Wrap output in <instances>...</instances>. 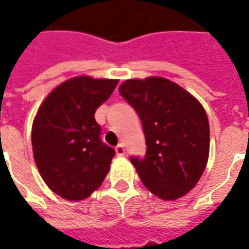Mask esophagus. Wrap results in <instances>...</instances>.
I'll use <instances>...</instances> for the list:
<instances>
[{
  "label": "esophagus",
  "mask_w": 249,
  "mask_h": 249,
  "mask_svg": "<svg viewBox=\"0 0 249 249\" xmlns=\"http://www.w3.org/2000/svg\"><path fill=\"white\" fill-rule=\"evenodd\" d=\"M116 155L120 157H123L125 155V148L123 144H120V145L116 146Z\"/></svg>",
  "instance_id": "obj_1"
}]
</instances>
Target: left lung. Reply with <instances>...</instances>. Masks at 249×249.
<instances>
[{
  "instance_id": "obj_1",
  "label": "left lung",
  "mask_w": 249,
  "mask_h": 249,
  "mask_svg": "<svg viewBox=\"0 0 249 249\" xmlns=\"http://www.w3.org/2000/svg\"><path fill=\"white\" fill-rule=\"evenodd\" d=\"M119 92L144 128L145 157L130 159L142 184L161 200L185 196L208 162L209 123L203 105L164 77L125 80Z\"/></svg>"
}]
</instances>
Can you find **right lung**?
<instances>
[{"label": "right lung", "mask_w": 249, "mask_h": 249, "mask_svg": "<svg viewBox=\"0 0 249 249\" xmlns=\"http://www.w3.org/2000/svg\"><path fill=\"white\" fill-rule=\"evenodd\" d=\"M119 80L77 76L52 90L32 125V146L41 178L69 201L89 197L107 178L114 151L100 140L96 109Z\"/></svg>", "instance_id": "1"}]
</instances>
